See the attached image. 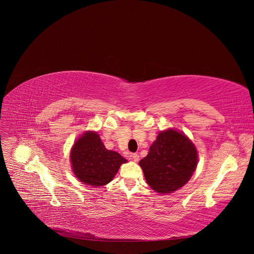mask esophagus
I'll return each mask as SVG.
<instances>
[{"label": "esophagus", "mask_w": 254, "mask_h": 254, "mask_svg": "<svg viewBox=\"0 0 254 254\" xmlns=\"http://www.w3.org/2000/svg\"><path fill=\"white\" fill-rule=\"evenodd\" d=\"M130 158H131L134 162H138V161H139V154H138V153H131V154H130Z\"/></svg>", "instance_id": "34e87169"}]
</instances>
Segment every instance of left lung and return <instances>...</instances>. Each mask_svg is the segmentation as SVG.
I'll use <instances>...</instances> for the list:
<instances>
[{
	"mask_svg": "<svg viewBox=\"0 0 254 254\" xmlns=\"http://www.w3.org/2000/svg\"><path fill=\"white\" fill-rule=\"evenodd\" d=\"M139 165L153 190L170 193L190 181L197 165V151L184 134L169 128L159 132Z\"/></svg>",
	"mask_w": 254,
	"mask_h": 254,
	"instance_id": "left-lung-1",
	"label": "left lung"
}]
</instances>
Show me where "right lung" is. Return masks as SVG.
Returning a JSON list of instances; mask_svg holds the SVG:
<instances>
[{"label": "right lung", "instance_id": "obj_1", "mask_svg": "<svg viewBox=\"0 0 254 254\" xmlns=\"http://www.w3.org/2000/svg\"><path fill=\"white\" fill-rule=\"evenodd\" d=\"M71 164L74 175L87 185L103 186L116 175L127 161L118 152L106 149L96 131H85L73 145Z\"/></svg>", "mask_w": 254, "mask_h": 254}]
</instances>
